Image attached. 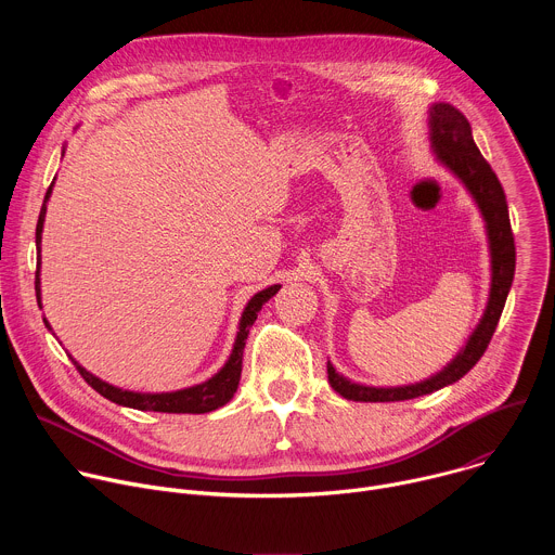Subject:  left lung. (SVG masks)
<instances>
[{
	"instance_id": "8db88e82",
	"label": "left lung",
	"mask_w": 555,
	"mask_h": 555,
	"mask_svg": "<svg viewBox=\"0 0 555 555\" xmlns=\"http://www.w3.org/2000/svg\"><path fill=\"white\" fill-rule=\"evenodd\" d=\"M430 146L437 153V160L454 173L472 195V199L477 202L486 230H488V244H490V259H492V285H490V298L488 307L483 311V319L477 325V330L472 332L467 338L465 347L456 353V358L443 366L437 375L409 384V386H364L347 379L340 375L332 362H327V375L330 384L336 392H340L345 400L353 402H402V400H413L420 398V395L435 392L448 384H454L461 379L474 364L481 360L486 353L499 319L503 313L512 281H514V270H516V246H514V234L509 225V210H507V199L505 191L488 165L486 157L481 155L479 146L474 144L472 138V127L467 118L452 105L448 103H435L430 107Z\"/></svg>"
}]
</instances>
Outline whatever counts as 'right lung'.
I'll list each match as a JSON object with an SVG mask.
<instances>
[{
	"label": "right lung",
	"instance_id": "obj_1",
	"mask_svg": "<svg viewBox=\"0 0 555 555\" xmlns=\"http://www.w3.org/2000/svg\"><path fill=\"white\" fill-rule=\"evenodd\" d=\"M54 184V182H52ZM52 184L46 193L41 212H39V221H37V255H39V266H41V232H43V221H46V204L48 197L52 193ZM39 266H37V274H35V289H37V302L41 307V281H39ZM281 289V285H270L261 292H257L240 321V332H236L234 338V347L230 358L225 360V364L206 382L189 386V388H180V390H171V392H135V390H122L118 386H112L107 382H103L101 377L92 375L90 371H86L81 364H78L72 356L74 366L78 369V373L83 375V379L96 390L101 392L103 398H107L109 402L118 404V406H127V409H135V411H153V413H191V415H202V413H210L223 404H228L232 400V395L236 392V386H240V377H242V360H244V349H246V340L250 334V327L255 325L257 315L261 311V307ZM46 327L50 330L48 321L43 319Z\"/></svg>",
	"mask_w": 555,
	"mask_h": 555
}]
</instances>
